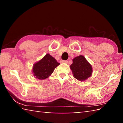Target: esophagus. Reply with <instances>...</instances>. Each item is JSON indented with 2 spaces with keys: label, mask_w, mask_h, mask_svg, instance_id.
<instances>
[{
  "label": "esophagus",
  "mask_w": 123,
  "mask_h": 123,
  "mask_svg": "<svg viewBox=\"0 0 123 123\" xmlns=\"http://www.w3.org/2000/svg\"><path fill=\"white\" fill-rule=\"evenodd\" d=\"M61 63H68V61L67 60H61Z\"/></svg>",
  "instance_id": "esophagus-1"
}]
</instances>
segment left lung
Returning a JSON list of instances; mask_svg holds the SVG:
<instances>
[{
    "label": "left lung",
    "mask_w": 123,
    "mask_h": 123,
    "mask_svg": "<svg viewBox=\"0 0 123 123\" xmlns=\"http://www.w3.org/2000/svg\"><path fill=\"white\" fill-rule=\"evenodd\" d=\"M70 65L75 78L79 81H84L90 77L92 73V67L84 56L80 55L73 60Z\"/></svg>",
    "instance_id": "obj_1"
}]
</instances>
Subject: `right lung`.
<instances>
[{"mask_svg":"<svg viewBox=\"0 0 123 123\" xmlns=\"http://www.w3.org/2000/svg\"><path fill=\"white\" fill-rule=\"evenodd\" d=\"M60 63L53 57L47 54L42 59L34 64L32 72L36 78L44 80L53 73L55 68Z\"/></svg>","mask_w":123,"mask_h":123,"instance_id":"obj_1","label":"right lung"}]
</instances>
